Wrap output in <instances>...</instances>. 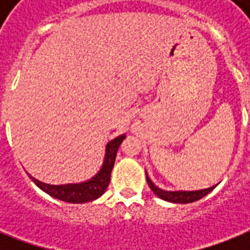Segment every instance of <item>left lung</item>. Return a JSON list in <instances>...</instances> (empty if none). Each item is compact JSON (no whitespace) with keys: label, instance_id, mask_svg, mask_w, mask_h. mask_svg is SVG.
I'll list each match as a JSON object with an SVG mask.
<instances>
[{"label":"left lung","instance_id":"left-lung-1","mask_svg":"<svg viewBox=\"0 0 250 250\" xmlns=\"http://www.w3.org/2000/svg\"><path fill=\"white\" fill-rule=\"evenodd\" d=\"M146 182H148V186L150 187V189L154 192V194H157L158 197L165 200V201L175 202V204H189V202L197 201V200H200V198H202L208 193H210L215 188V186H214L201 190H190V192H187V190H175V192H168V190L160 189L158 187L154 186L148 176H146Z\"/></svg>","mask_w":250,"mask_h":250}]
</instances>
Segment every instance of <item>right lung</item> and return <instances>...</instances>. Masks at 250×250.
Listing matches in <instances>:
<instances>
[{"label": "right lung", "instance_id": "add662e5", "mask_svg": "<svg viewBox=\"0 0 250 250\" xmlns=\"http://www.w3.org/2000/svg\"><path fill=\"white\" fill-rule=\"evenodd\" d=\"M125 139V135L114 139L107 144L106 146V157L104 166L100 170L94 178H92L88 182L79 183V184H64V186H50V184H45V183L39 182L37 179L29 176L32 179L33 183L36 184L40 189L50 194L52 197L62 200V201L71 202V204H83V202L93 201L98 198L106 188L109 187L110 183V175L113 170L114 162L117 158V152L122 141Z\"/></svg>", "mask_w": 250, "mask_h": 250}]
</instances>
